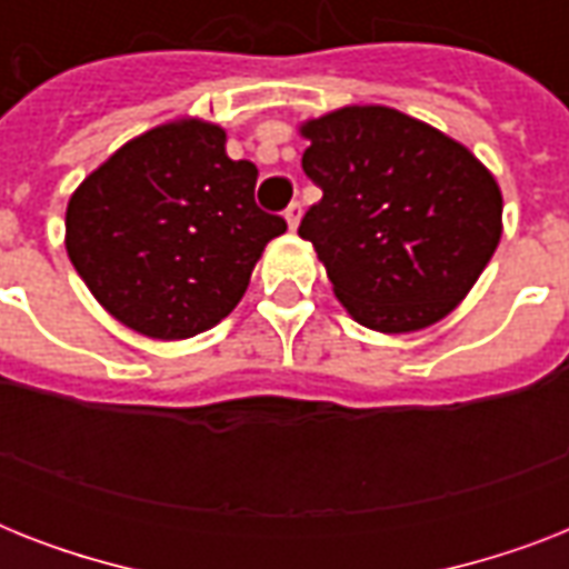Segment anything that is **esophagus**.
I'll return each instance as SVG.
<instances>
[{
  "label": "esophagus",
  "instance_id": "34e87169",
  "mask_svg": "<svg viewBox=\"0 0 569 569\" xmlns=\"http://www.w3.org/2000/svg\"><path fill=\"white\" fill-rule=\"evenodd\" d=\"M283 214H286V223H289V230H295V227H298V221H301V203H298V200H292Z\"/></svg>",
  "mask_w": 569,
  "mask_h": 569
}]
</instances>
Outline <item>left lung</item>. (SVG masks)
I'll return each instance as SVG.
<instances>
[{
    "mask_svg": "<svg viewBox=\"0 0 569 569\" xmlns=\"http://www.w3.org/2000/svg\"><path fill=\"white\" fill-rule=\"evenodd\" d=\"M303 173L321 189L298 236L363 328L446 319L502 239V191L467 147L387 106L307 120Z\"/></svg>",
    "mask_w": 569,
    "mask_h": 569,
    "instance_id": "1",
    "label": "left lung"
}]
</instances>
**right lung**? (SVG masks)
<instances>
[{"mask_svg":"<svg viewBox=\"0 0 569 569\" xmlns=\"http://www.w3.org/2000/svg\"><path fill=\"white\" fill-rule=\"evenodd\" d=\"M227 132L177 120L123 144L67 203V257L127 328L189 339L214 328L250 283L280 214L253 200L257 164L232 162Z\"/></svg>","mask_w":569,"mask_h":569,"instance_id":"add662e5","label":"right lung"}]
</instances>
